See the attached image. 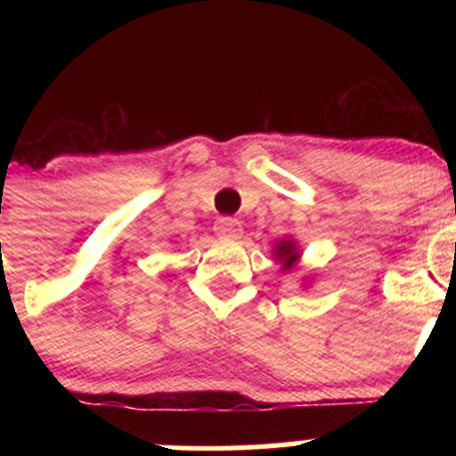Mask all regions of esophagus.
Returning <instances> with one entry per match:
<instances>
[{
	"label": "esophagus",
	"mask_w": 456,
	"mask_h": 456,
	"mask_svg": "<svg viewBox=\"0 0 456 456\" xmlns=\"http://www.w3.org/2000/svg\"><path fill=\"white\" fill-rule=\"evenodd\" d=\"M215 232L219 237H237L241 232V224L232 216H219L215 221Z\"/></svg>",
	"instance_id": "esophagus-1"
}]
</instances>
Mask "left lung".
<instances>
[{"mask_svg":"<svg viewBox=\"0 0 456 456\" xmlns=\"http://www.w3.org/2000/svg\"><path fill=\"white\" fill-rule=\"evenodd\" d=\"M276 256L281 257V260H285L283 267L289 269L294 263H297V257H299V253L294 251L292 241H283V244H278V253H276Z\"/></svg>","mask_w":456,"mask_h":456,"instance_id":"left-lung-1","label":"left lung"}]
</instances>
